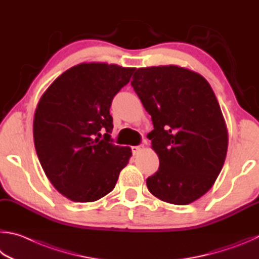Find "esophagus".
Masks as SVG:
<instances>
[{"mask_svg":"<svg viewBox=\"0 0 259 259\" xmlns=\"http://www.w3.org/2000/svg\"><path fill=\"white\" fill-rule=\"evenodd\" d=\"M144 150V147L143 146H137V147H132V151H133V155H139L140 152Z\"/></svg>","mask_w":259,"mask_h":259,"instance_id":"34e87169","label":"esophagus"}]
</instances>
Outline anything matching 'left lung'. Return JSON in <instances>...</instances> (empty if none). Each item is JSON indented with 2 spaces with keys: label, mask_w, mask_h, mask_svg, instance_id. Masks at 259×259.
Segmentation results:
<instances>
[{
  "label": "left lung",
  "mask_w": 259,
  "mask_h": 259,
  "mask_svg": "<svg viewBox=\"0 0 259 259\" xmlns=\"http://www.w3.org/2000/svg\"><path fill=\"white\" fill-rule=\"evenodd\" d=\"M131 84L151 115L148 138L159 157L149 191L173 205L198 200L214 185L228 151L214 91L200 74L175 65L139 68Z\"/></svg>",
  "instance_id": "left-lung-1"
}]
</instances>
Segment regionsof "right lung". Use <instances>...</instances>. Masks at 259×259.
I'll list each match as a JSON object with an SVG mask.
<instances>
[{"label": "right lung", "mask_w": 259, "mask_h": 259, "mask_svg": "<svg viewBox=\"0 0 259 259\" xmlns=\"http://www.w3.org/2000/svg\"><path fill=\"white\" fill-rule=\"evenodd\" d=\"M135 68L83 62L61 74L40 97L33 134L47 178L62 196L93 202L111 192L132 156L110 139L112 99ZM104 132L101 139V132Z\"/></svg>", "instance_id": "add662e5"}]
</instances>
